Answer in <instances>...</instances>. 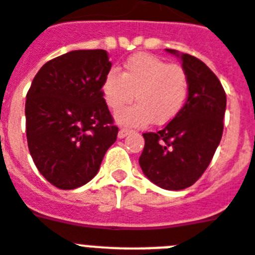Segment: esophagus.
<instances>
[{
    "mask_svg": "<svg viewBox=\"0 0 255 255\" xmlns=\"http://www.w3.org/2000/svg\"><path fill=\"white\" fill-rule=\"evenodd\" d=\"M131 132H132L131 129H128V128H121V129H119V133H118V137L119 138L126 137V136L131 133Z\"/></svg>",
    "mask_w": 255,
    "mask_h": 255,
    "instance_id": "obj_1",
    "label": "esophagus"
}]
</instances>
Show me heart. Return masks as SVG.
Listing matches in <instances>:
<instances>
[{
	"label": "heart",
	"mask_w": 255,
	"mask_h": 255,
	"mask_svg": "<svg viewBox=\"0 0 255 255\" xmlns=\"http://www.w3.org/2000/svg\"><path fill=\"white\" fill-rule=\"evenodd\" d=\"M102 97L113 113L133 101L137 105L118 114V123L144 127L153 122L163 126L179 115L190 93L185 68L169 64L149 53H136L124 64L122 73L111 69L102 82Z\"/></svg>",
	"instance_id": "obj_1"
}]
</instances>
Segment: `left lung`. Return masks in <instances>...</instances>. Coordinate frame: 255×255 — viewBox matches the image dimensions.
Returning <instances> with one entry per match:
<instances>
[{
    "mask_svg": "<svg viewBox=\"0 0 255 255\" xmlns=\"http://www.w3.org/2000/svg\"><path fill=\"white\" fill-rule=\"evenodd\" d=\"M166 51L182 60L190 93L178 117L161 131L142 133L145 145L138 163L158 187L183 190L202 177L220 144L227 95L216 74L203 61L175 49Z\"/></svg>",
    "mask_w": 255,
    "mask_h": 255,
    "instance_id": "obj_1",
    "label": "left lung"
}]
</instances>
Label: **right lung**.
<instances>
[{"label": "right lung", "mask_w": 255, "mask_h": 255, "mask_svg": "<svg viewBox=\"0 0 255 255\" xmlns=\"http://www.w3.org/2000/svg\"><path fill=\"white\" fill-rule=\"evenodd\" d=\"M111 69L105 49H78L49 60L26 95L28 150L40 174L61 190L97 175L118 127L103 101Z\"/></svg>", "instance_id": "obj_1"}]
</instances>
